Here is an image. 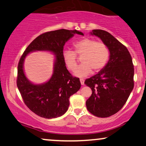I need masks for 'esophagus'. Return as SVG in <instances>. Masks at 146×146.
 Instances as JSON below:
<instances>
[{
    "mask_svg": "<svg viewBox=\"0 0 146 146\" xmlns=\"http://www.w3.org/2000/svg\"><path fill=\"white\" fill-rule=\"evenodd\" d=\"M80 82H81V84L82 85V86H84V79H80Z\"/></svg>",
    "mask_w": 146,
    "mask_h": 146,
    "instance_id": "34e87169",
    "label": "esophagus"
}]
</instances>
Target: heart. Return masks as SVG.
I'll list each match as a JSON object with an SVG mask.
<instances>
[{
	"mask_svg": "<svg viewBox=\"0 0 146 146\" xmlns=\"http://www.w3.org/2000/svg\"><path fill=\"white\" fill-rule=\"evenodd\" d=\"M74 52L64 50L62 59L66 67L70 71H74L77 64L76 54L82 56V63L75 70V76L84 77L102 71L110 58V50L104 42H98L92 38H84L73 44Z\"/></svg>",
	"mask_w": 146,
	"mask_h": 146,
	"instance_id": "heart-1",
	"label": "heart"
}]
</instances>
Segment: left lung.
I'll list each match as a JSON object with an SVG mask.
<instances>
[{
  "mask_svg": "<svg viewBox=\"0 0 146 146\" xmlns=\"http://www.w3.org/2000/svg\"><path fill=\"white\" fill-rule=\"evenodd\" d=\"M110 50V59L102 71L85 81L92 94L86 101L90 113L105 118L119 112L126 103L134 87V67L129 52L110 33L93 29Z\"/></svg>",
  "mask_w": 146,
  "mask_h": 146,
  "instance_id": "8db88e82",
  "label": "left lung"
}]
</instances>
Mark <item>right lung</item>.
<instances>
[{
	"label": "right lung",
	"mask_w": 146,
	"mask_h": 146,
	"mask_svg": "<svg viewBox=\"0 0 146 146\" xmlns=\"http://www.w3.org/2000/svg\"><path fill=\"white\" fill-rule=\"evenodd\" d=\"M75 34L84 36L76 29H61L44 33L29 44L21 56L17 67V86L25 104L40 117L53 119L62 116L69 108L70 96L80 89L79 79L72 76L62 59L64 44ZM36 50L50 51L56 55L51 78L40 85L32 84L23 71L25 56L30 51Z\"/></svg>",
	"instance_id": "1"
}]
</instances>
